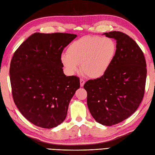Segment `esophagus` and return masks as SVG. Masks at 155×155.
<instances>
[{
  "label": "esophagus",
  "mask_w": 155,
  "mask_h": 155,
  "mask_svg": "<svg viewBox=\"0 0 155 155\" xmlns=\"http://www.w3.org/2000/svg\"><path fill=\"white\" fill-rule=\"evenodd\" d=\"M84 83H85V81L83 80V79H82V78H81V79H80V85H81V87H83Z\"/></svg>",
  "instance_id": "34e87169"
}]
</instances>
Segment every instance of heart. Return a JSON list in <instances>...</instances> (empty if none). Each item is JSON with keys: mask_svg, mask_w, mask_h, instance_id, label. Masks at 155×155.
Masks as SVG:
<instances>
[{"mask_svg": "<svg viewBox=\"0 0 155 155\" xmlns=\"http://www.w3.org/2000/svg\"><path fill=\"white\" fill-rule=\"evenodd\" d=\"M117 51V43L113 38L87 36L72 42L67 48V54H62L61 60L70 74H75L81 64L85 75L96 79L107 74Z\"/></svg>", "mask_w": 155, "mask_h": 155, "instance_id": "1", "label": "heart"}]
</instances>
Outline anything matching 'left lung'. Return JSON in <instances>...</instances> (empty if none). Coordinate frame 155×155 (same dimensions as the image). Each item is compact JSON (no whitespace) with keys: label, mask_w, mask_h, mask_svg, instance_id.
<instances>
[{"label":"left lung","mask_w":155,"mask_h":155,"mask_svg":"<svg viewBox=\"0 0 155 155\" xmlns=\"http://www.w3.org/2000/svg\"><path fill=\"white\" fill-rule=\"evenodd\" d=\"M117 41L114 61L104 77L87 81V105L98 123L112 126L127 119L143 100L147 78V64L137 42L119 31L105 32Z\"/></svg>","instance_id":"1"}]
</instances>
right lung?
I'll return each instance as SVG.
<instances>
[{"label":"right lung","mask_w":155,"mask_h":155,"mask_svg":"<svg viewBox=\"0 0 155 155\" xmlns=\"http://www.w3.org/2000/svg\"><path fill=\"white\" fill-rule=\"evenodd\" d=\"M77 37L36 32L13 55L9 72L13 100L23 116L36 126L56 127L67 117L80 80L64 74L61 58L63 49Z\"/></svg>","instance_id":"right-lung-1"}]
</instances>
